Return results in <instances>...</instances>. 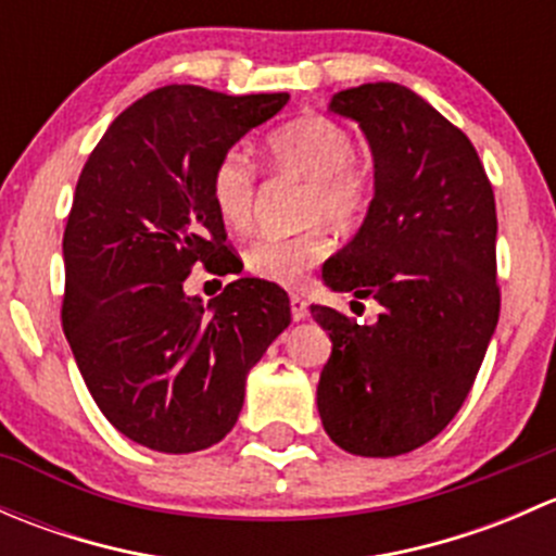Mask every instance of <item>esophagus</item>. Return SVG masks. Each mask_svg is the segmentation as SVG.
I'll use <instances>...</instances> for the list:
<instances>
[{
    "instance_id": "esophagus-1",
    "label": "esophagus",
    "mask_w": 556,
    "mask_h": 556,
    "mask_svg": "<svg viewBox=\"0 0 556 556\" xmlns=\"http://www.w3.org/2000/svg\"><path fill=\"white\" fill-rule=\"evenodd\" d=\"M290 314H293V319L299 323V319H304L306 314H309V306H306V301L301 299V295H290Z\"/></svg>"
}]
</instances>
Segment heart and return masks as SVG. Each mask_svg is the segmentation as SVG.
Masks as SVG:
<instances>
[{"mask_svg": "<svg viewBox=\"0 0 556 556\" xmlns=\"http://www.w3.org/2000/svg\"><path fill=\"white\" fill-rule=\"evenodd\" d=\"M263 153L271 169L306 179L304 220L314 226L293 237H257L244 250V266L263 282L288 288L330 255V237L319 223L352 231L366 220L374 201V174L357 159L350 128L319 112L274 128ZM255 182V166L239 148L226 150L212 166L210 201L231 231L250 226Z\"/></svg>", "mask_w": 556, "mask_h": 556, "instance_id": "obj_1", "label": "heart"}]
</instances>
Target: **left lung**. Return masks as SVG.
Masks as SVG:
<instances>
[{
  "mask_svg": "<svg viewBox=\"0 0 556 556\" xmlns=\"http://www.w3.org/2000/svg\"><path fill=\"white\" fill-rule=\"evenodd\" d=\"M330 110L366 131L377 193L323 279L379 301L382 314L357 325L344 312L312 306L333 341L317 408L341 450L395 457L452 422L495 333V193L470 139L406 86L346 88Z\"/></svg>",
  "mask_w": 556,
  "mask_h": 556,
  "instance_id": "1",
  "label": "left lung"
}]
</instances>
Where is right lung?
Returning a JSON list of instances; mask_svg holds the SVG:
<instances>
[{"instance_id": "1", "label": "right lung", "mask_w": 556, "mask_h": 556, "mask_svg": "<svg viewBox=\"0 0 556 556\" xmlns=\"http://www.w3.org/2000/svg\"><path fill=\"white\" fill-rule=\"evenodd\" d=\"M288 99L155 88L112 121L77 179L61 325L97 406L148 450L217 444L237 425L250 368L290 325L288 293L263 279H233L210 306L182 290L199 263L239 274L210 174Z\"/></svg>"}]
</instances>
